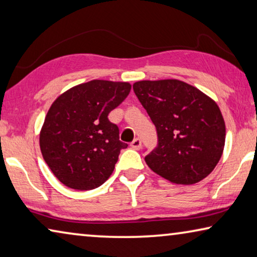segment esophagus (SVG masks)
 Listing matches in <instances>:
<instances>
[{"label":"esophagus","instance_id":"1","mask_svg":"<svg viewBox=\"0 0 257 257\" xmlns=\"http://www.w3.org/2000/svg\"><path fill=\"white\" fill-rule=\"evenodd\" d=\"M130 146H132L134 150H140L142 148V141L140 138H135V140L130 143Z\"/></svg>","mask_w":257,"mask_h":257}]
</instances>
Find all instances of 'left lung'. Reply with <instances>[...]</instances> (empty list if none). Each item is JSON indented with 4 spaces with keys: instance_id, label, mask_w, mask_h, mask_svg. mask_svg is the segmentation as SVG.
Wrapping results in <instances>:
<instances>
[{
    "instance_id": "left-lung-1",
    "label": "left lung",
    "mask_w": 257,
    "mask_h": 257,
    "mask_svg": "<svg viewBox=\"0 0 257 257\" xmlns=\"http://www.w3.org/2000/svg\"><path fill=\"white\" fill-rule=\"evenodd\" d=\"M133 88L157 129L158 144L145 157L150 168L176 184H194L208 176L225 143L217 104L180 80L138 81Z\"/></svg>"
}]
</instances>
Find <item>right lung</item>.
<instances>
[{
    "label": "right lung",
    "mask_w": 257,
    "mask_h": 257,
    "mask_svg": "<svg viewBox=\"0 0 257 257\" xmlns=\"http://www.w3.org/2000/svg\"><path fill=\"white\" fill-rule=\"evenodd\" d=\"M127 82L92 80L71 88L49 108L40 134L44 161L64 185L96 189L111 176L120 151L119 127L108 114L129 95Z\"/></svg>",
    "instance_id": "obj_1"
}]
</instances>
